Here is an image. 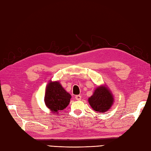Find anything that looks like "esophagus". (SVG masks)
I'll use <instances>...</instances> for the list:
<instances>
[{
    "label": "esophagus",
    "instance_id": "34e87169",
    "mask_svg": "<svg viewBox=\"0 0 151 151\" xmlns=\"http://www.w3.org/2000/svg\"><path fill=\"white\" fill-rule=\"evenodd\" d=\"M75 99H76V100H77V101H81V99H82V96L80 95H76L75 96Z\"/></svg>",
    "mask_w": 151,
    "mask_h": 151
}]
</instances>
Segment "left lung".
<instances>
[{"label": "left lung", "mask_w": 151, "mask_h": 151, "mask_svg": "<svg viewBox=\"0 0 151 151\" xmlns=\"http://www.w3.org/2000/svg\"><path fill=\"white\" fill-rule=\"evenodd\" d=\"M114 99L110 89L104 86L95 89L93 94L88 99L91 108L96 111H107L114 103Z\"/></svg>", "instance_id": "8db88e82"}]
</instances>
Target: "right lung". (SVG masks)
<instances>
[{
    "instance_id": "obj_1",
    "label": "right lung",
    "mask_w": 151,
    "mask_h": 151,
    "mask_svg": "<svg viewBox=\"0 0 151 151\" xmlns=\"http://www.w3.org/2000/svg\"><path fill=\"white\" fill-rule=\"evenodd\" d=\"M71 95L67 93L59 82L50 81L47 84L45 95V103L52 113L63 110L70 102Z\"/></svg>"
}]
</instances>
